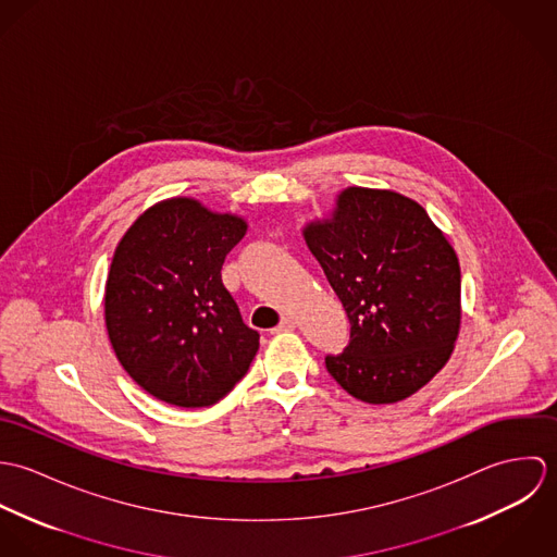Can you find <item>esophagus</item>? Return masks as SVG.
Listing matches in <instances>:
<instances>
[{"instance_id": "obj_1", "label": "esophagus", "mask_w": 557, "mask_h": 557, "mask_svg": "<svg viewBox=\"0 0 557 557\" xmlns=\"http://www.w3.org/2000/svg\"><path fill=\"white\" fill-rule=\"evenodd\" d=\"M294 327H296V319L281 318V323L274 327V332H287V330H294Z\"/></svg>"}]
</instances>
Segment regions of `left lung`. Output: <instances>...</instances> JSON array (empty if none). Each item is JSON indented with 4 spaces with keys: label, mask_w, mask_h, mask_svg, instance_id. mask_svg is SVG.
Wrapping results in <instances>:
<instances>
[{
    "label": "left lung",
    "mask_w": 557,
    "mask_h": 557,
    "mask_svg": "<svg viewBox=\"0 0 557 557\" xmlns=\"http://www.w3.org/2000/svg\"><path fill=\"white\" fill-rule=\"evenodd\" d=\"M305 238L349 319V343L325 369L351 397H411L448 362L461 325L459 259L416 201L347 188Z\"/></svg>",
    "instance_id": "8db88e82"
}]
</instances>
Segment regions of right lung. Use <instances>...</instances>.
Returning a JSON list of instances; mask_svg holds the SVG:
<instances>
[{
	"mask_svg": "<svg viewBox=\"0 0 557 557\" xmlns=\"http://www.w3.org/2000/svg\"><path fill=\"white\" fill-rule=\"evenodd\" d=\"M246 223L177 197L148 210L115 248L107 332L124 371L152 397L208 407L246 375L259 332L223 285L227 252Z\"/></svg>",
	"mask_w": 557,
	"mask_h": 557,
	"instance_id": "1",
	"label": "right lung"
}]
</instances>
